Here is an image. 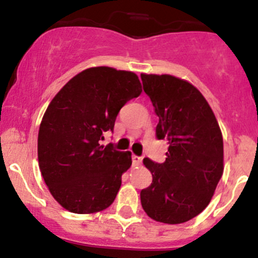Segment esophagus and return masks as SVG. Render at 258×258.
I'll return each instance as SVG.
<instances>
[{
	"mask_svg": "<svg viewBox=\"0 0 258 258\" xmlns=\"http://www.w3.org/2000/svg\"><path fill=\"white\" fill-rule=\"evenodd\" d=\"M132 162H134V165H140L142 162V157L137 156V155H132Z\"/></svg>",
	"mask_w": 258,
	"mask_h": 258,
	"instance_id": "34e87169",
	"label": "esophagus"
}]
</instances>
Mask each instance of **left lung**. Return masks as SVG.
<instances>
[{
	"mask_svg": "<svg viewBox=\"0 0 258 258\" xmlns=\"http://www.w3.org/2000/svg\"><path fill=\"white\" fill-rule=\"evenodd\" d=\"M141 81L159 117L157 140L169 141L164 162L144 159L152 182L140 192L142 208L157 222L184 223L207 208L223 174L221 128L190 83L167 74H141Z\"/></svg>",
	"mask_w": 258,
	"mask_h": 258,
	"instance_id": "left-lung-1",
	"label": "left lung"
}]
</instances>
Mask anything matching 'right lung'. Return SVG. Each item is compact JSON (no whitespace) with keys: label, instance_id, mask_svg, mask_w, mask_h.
I'll return each mask as SVG.
<instances>
[{"label":"right lung","instance_id":"obj_1","mask_svg":"<svg viewBox=\"0 0 258 258\" xmlns=\"http://www.w3.org/2000/svg\"><path fill=\"white\" fill-rule=\"evenodd\" d=\"M139 77L108 67L77 74L52 98L40 123L37 157L55 201L77 214L101 212L113 203L131 152L101 145L113 132L119 109L141 94Z\"/></svg>","mask_w":258,"mask_h":258}]
</instances>
